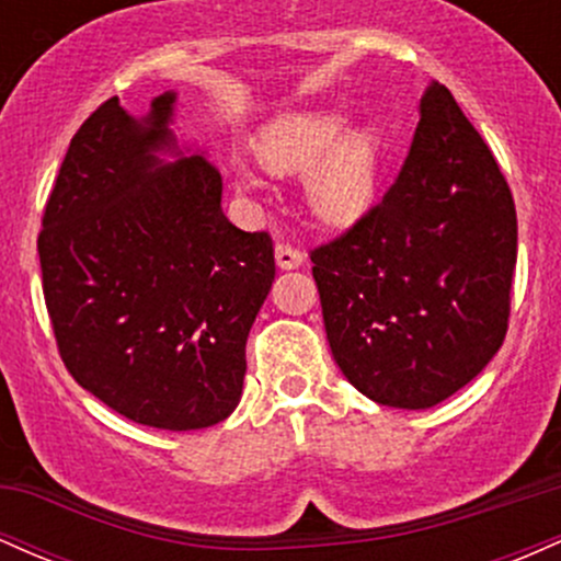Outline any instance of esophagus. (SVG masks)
Wrapping results in <instances>:
<instances>
[{
  "instance_id": "34e87169",
  "label": "esophagus",
  "mask_w": 561,
  "mask_h": 561,
  "mask_svg": "<svg viewBox=\"0 0 561 561\" xmlns=\"http://www.w3.org/2000/svg\"><path fill=\"white\" fill-rule=\"evenodd\" d=\"M274 255H276V266L279 268H298V266H302V261H306L302 250L293 248V244H285V242L276 244Z\"/></svg>"
}]
</instances>
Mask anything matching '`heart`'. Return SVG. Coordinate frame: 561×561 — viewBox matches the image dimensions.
<instances>
[{"mask_svg": "<svg viewBox=\"0 0 561 561\" xmlns=\"http://www.w3.org/2000/svg\"><path fill=\"white\" fill-rule=\"evenodd\" d=\"M340 107L285 113L263 126L259 139L261 163L274 173H302L306 203L319 221L351 227L375 208L379 173L388 139L382 126H353ZM240 186L250 190L248 171L237 173Z\"/></svg>", "mask_w": 561, "mask_h": 561, "instance_id": "heart-1", "label": "heart"}]
</instances>
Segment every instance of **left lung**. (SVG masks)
<instances>
[{
	"mask_svg": "<svg viewBox=\"0 0 561 561\" xmlns=\"http://www.w3.org/2000/svg\"><path fill=\"white\" fill-rule=\"evenodd\" d=\"M311 261L334 362L375 403L430 409L499 353L517 210L493 152L443 83L424 92L385 197Z\"/></svg>",
	"mask_w": 561,
	"mask_h": 561,
	"instance_id": "8db88e82",
	"label": "left lung"
}]
</instances>
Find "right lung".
Instances as JSON below:
<instances>
[{
  "mask_svg": "<svg viewBox=\"0 0 561 561\" xmlns=\"http://www.w3.org/2000/svg\"><path fill=\"white\" fill-rule=\"evenodd\" d=\"M176 94L145 118L118 96L83 121L38 234L44 300L83 390L147 427L203 430L237 409L244 343L274 282V242L221 210V173L176 152Z\"/></svg>",
  "mask_w": 561,
  "mask_h": 561,
  "instance_id": "add662e5",
  "label": "right lung"
}]
</instances>
